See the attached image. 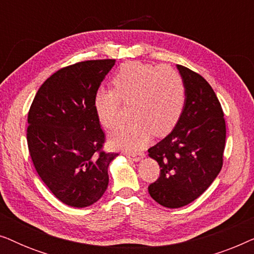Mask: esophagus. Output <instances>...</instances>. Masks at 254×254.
<instances>
[{
  "instance_id": "1",
  "label": "esophagus",
  "mask_w": 254,
  "mask_h": 254,
  "mask_svg": "<svg viewBox=\"0 0 254 254\" xmlns=\"http://www.w3.org/2000/svg\"><path fill=\"white\" fill-rule=\"evenodd\" d=\"M125 155H126L127 158H129L134 162H138L140 159L144 157V154H141V152H138V154H130V152H125Z\"/></svg>"
}]
</instances>
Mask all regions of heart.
Wrapping results in <instances>:
<instances>
[{
	"label": "heart",
	"mask_w": 254,
	"mask_h": 254,
	"mask_svg": "<svg viewBox=\"0 0 254 254\" xmlns=\"http://www.w3.org/2000/svg\"><path fill=\"white\" fill-rule=\"evenodd\" d=\"M114 90L99 89L93 106L100 124L112 129L119 119L121 102H133V121L123 124L111 135L117 147L137 150L148 143L151 134L163 136L178 123L186 100L182 76L169 65L130 61L124 64L112 79Z\"/></svg>",
	"instance_id": "b5f03b06"
}]
</instances>
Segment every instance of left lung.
<instances>
[{
  "mask_svg": "<svg viewBox=\"0 0 254 254\" xmlns=\"http://www.w3.org/2000/svg\"><path fill=\"white\" fill-rule=\"evenodd\" d=\"M186 89L182 117L173 130L149 149L161 168L148 190L156 202L180 208L197 199L223 165L225 120L214 90L202 76L177 64Z\"/></svg>",
  "mask_w": 254,
  "mask_h": 254,
  "instance_id": "left-lung-1",
  "label": "left lung"
}]
</instances>
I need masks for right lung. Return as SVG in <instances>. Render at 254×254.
Segmentation results:
<instances>
[{
	"label": "right lung",
	"instance_id": "1",
	"mask_svg": "<svg viewBox=\"0 0 254 254\" xmlns=\"http://www.w3.org/2000/svg\"><path fill=\"white\" fill-rule=\"evenodd\" d=\"M116 60H90L54 72L38 90L27 117V145L38 175L61 202L84 208L109 185L118 154L102 150L93 98Z\"/></svg>",
	"mask_w": 254,
	"mask_h": 254
}]
</instances>
